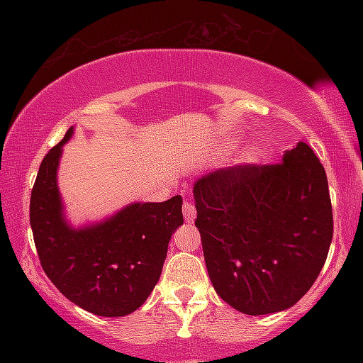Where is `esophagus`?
Segmentation results:
<instances>
[{
	"label": "esophagus",
	"instance_id": "34e87169",
	"mask_svg": "<svg viewBox=\"0 0 363 363\" xmlns=\"http://www.w3.org/2000/svg\"><path fill=\"white\" fill-rule=\"evenodd\" d=\"M182 213H184V218L186 222H194L196 218V210H194V205L191 201H184V206H182Z\"/></svg>",
	"mask_w": 363,
	"mask_h": 363
}]
</instances>
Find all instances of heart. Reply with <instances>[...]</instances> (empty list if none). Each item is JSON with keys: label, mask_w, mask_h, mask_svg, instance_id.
<instances>
[{"label": "heart", "mask_w": 363, "mask_h": 363, "mask_svg": "<svg viewBox=\"0 0 363 363\" xmlns=\"http://www.w3.org/2000/svg\"><path fill=\"white\" fill-rule=\"evenodd\" d=\"M232 148H235V141H227V143H223L222 147L223 152H228V150ZM261 158H262V148L259 145H251V147L244 150L242 157H240V164L247 165V167H252V165L259 164Z\"/></svg>", "instance_id": "b5f03b06"}]
</instances>
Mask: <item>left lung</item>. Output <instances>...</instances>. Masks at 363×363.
<instances>
[{"instance_id": "1", "label": "left lung", "mask_w": 363, "mask_h": 363, "mask_svg": "<svg viewBox=\"0 0 363 363\" xmlns=\"http://www.w3.org/2000/svg\"><path fill=\"white\" fill-rule=\"evenodd\" d=\"M193 194L208 274L228 306L273 314L309 291L333 239L328 177L309 145L277 165L213 170Z\"/></svg>"}]
</instances>
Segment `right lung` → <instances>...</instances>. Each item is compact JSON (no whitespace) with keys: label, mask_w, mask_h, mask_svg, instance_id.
Segmentation results:
<instances>
[{"label":"right lung","mask_w":363,"mask_h":363,"mask_svg":"<svg viewBox=\"0 0 363 363\" xmlns=\"http://www.w3.org/2000/svg\"><path fill=\"white\" fill-rule=\"evenodd\" d=\"M74 128L49 150L30 196V227L40 264L74 306L121 318L143 306L160 280L170 237L184 223L182 198L129 203L101 222L73 227L65 213L57 169Z\"/></svg>","instance_id":"1"}]
</instances>
